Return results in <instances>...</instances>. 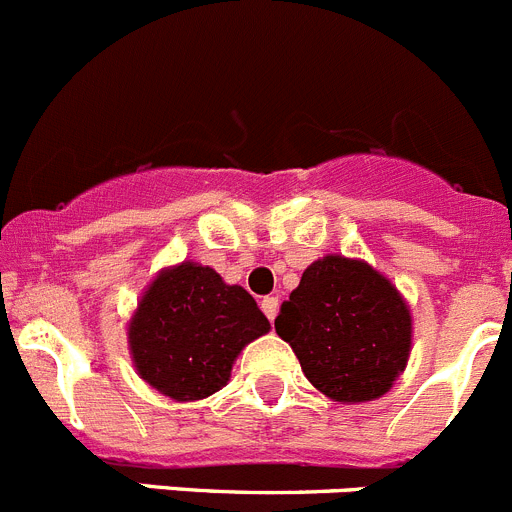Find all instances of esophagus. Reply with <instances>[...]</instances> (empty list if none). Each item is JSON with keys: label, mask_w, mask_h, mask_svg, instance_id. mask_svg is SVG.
<instances>
[{"label": "esophagus", "mask_w": 512, "mask_h": 512, "mask_svg": "<svg viewBox=\"0 0 512 512\" xmlns=\"http://www.w3.org/2000/svg\"><path fill=\"white\" fill-rule=\"evenodd\" d=\"M261 310H264V315L269 320H274L277 318V312H279V297H264V300H261Z\"/></svg>", "instance_id": "1"}]
</instances>
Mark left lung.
Returning a JSON list of instances; mask_svg holds the SVG:
<instances>
[{
  "mask_svg": "<svg viewBox=\"0 0 512 512\" xmlns=\"http://www.w3.org/2000/svg\"><path fill=\"white\" fill-rule=\"evenodd\" d=\"M302 372L333 402H369L405 372L413 318L395 284L374 266L323 256L302 274L274 320Z\"/></svg>",
  "mask_w": 512,
  "mask_h": 512,
  "instance_id": "obj_1",
  "label": "left lung"
}]
</instances>
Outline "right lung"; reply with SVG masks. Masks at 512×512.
<instances>
[{"instance_id": "right-lung-1", "label": "right lung", "mask_w": 512, "mask_h": 512, "mask_svg": "<svg viewBox=\"0 0 512 512\" xmlns=\"http://www.w3.org/2000/svg\"><path fill=\"white\" fill-rule=\"evenodd\" d=\"M269 320L238 284L194 261L158 271L130 318L135 372L153 390L192 402L223 390L243 348L269 333Z\"/></svg>"}]
</instances>
